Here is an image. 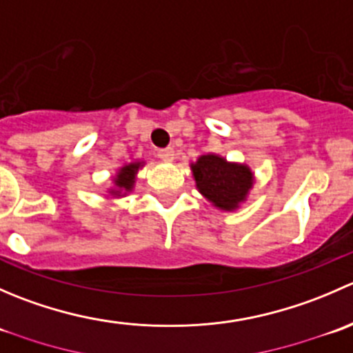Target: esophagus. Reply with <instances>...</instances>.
Returning a JSON list of instances; mask_svg holds the SVG:
<instances>
[{
    "label": "esophagus",
    "instance_id": "34e87169",
    "mask_svg": "<svg viewBox=\"0 0 353 353\" xmlns=\"http://www.w3.org/2000/svg\"><path fill=\"white\" fill-rule=\"evenodd\" d=\"M157 155H159V159L163 160V162H172V160H174V148H170V147L160 148V150L157 152Z\"/></svg>",
    "mask_w": 353,
    "mask_h": 353
}]
</instances>
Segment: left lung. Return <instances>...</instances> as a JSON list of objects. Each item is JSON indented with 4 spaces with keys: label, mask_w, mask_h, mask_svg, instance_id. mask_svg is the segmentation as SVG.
I'll list each match as a JSON object with an SVG mask.
<instances>
[{
    "label": "left lung",
    "mask_w": 353,
    "mask_h": 353,
    "mask_svg": "<svg viewBox=\"0 0 353 353\" xmlns=\"http://www.w3.org/2000/svg\"><path fill=\"white\" fill-rule=\"evenodd\" d=\"M191 170L199 193L213 206L225 212L239 208L254 183V176L248 165L227 162L223 157L215 154L199 157L191 163Z\"/></svg>",
    "instance_id": "obj_1"
}]
</instances>
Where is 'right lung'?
<instances>
[{
  "mask_svg": "<svg viewBox=\"0 0 353 353\" xmlns=\"http://www.w3.org/2000/svg\"><path fill=\"white\" fill-rule=\"evenodd\" d=\"M141 165H143V162H131L128 163V165L121 167V169L117 170L116 177L112 179L114 188L109 191V193L116 198L124 196L126 193H130V191L133 190L134 179H137V172Z\"/></svg>",
  "mask_w": 353,
  "mask_h": 353,
  "instance_id": "right-lung-1",
  "label": "right lung"
}]
</instances>
